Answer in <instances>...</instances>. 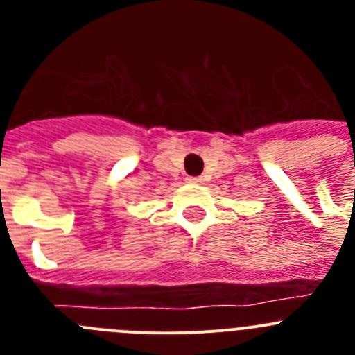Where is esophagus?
I'll use <instances>...</instances> for the list:
<instances>
[{
  "label": "esophagus",
  "mask_w": 355,
  "mask_h": 355,
  "mask_svg": "<svg viewBox=\"0 0 355 355\" xmlns=\"http://www.w3.org/2000/svg\"><path fill=\"white\" fill-rule=\"evenodd\" d=\"M187 181L190 184H202V183H205V180H202V178H196V175H190V178H187Z\"/></svg>",
  "instance_id": "esophagus-1"
}]
</instances>
